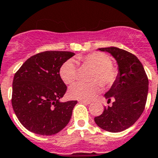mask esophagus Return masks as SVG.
Segmentation results:
<instances>
[{
	"label": "esophagus",
	"instance_id": "34e87169",
	"mask_svg": "<svg viewBox=\"0 0 158 158\" xmlns=\"http://www.w3.org/2000/svg\"><path fill=\"white\" fill-rule=\"evenodd\" d=\"M79 103L84 104V105H89V104L91 103L89 101H83V100H79Z\"/></svg>",
	"mask_w": 158,
	"mask_h": 158
}]
</instances>
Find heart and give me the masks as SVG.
I'll use <instances>...</instances> for the list:
<instances>
[{
    "instance_id": "1",
    "label": "heart",
    "mask_w": 158,
    "mask_h": 158,
    "mask_svg": "<svg viewBox=\"0 0 158 158\" xmlns=\"http://www.w3.org/2000/svg\"><path fill=\"white\" fill-rule=\"evenodd\" d=\"M77 59L83 64L95 68V72L92 76V80L95 82L91 83H75L68 91L70 98L89 101L101 91L100 81L102 85L109 87L116 81L118 70L113 66L112 60L106 53L101 52H91L85 56H79ZM59 74L65 83L71 84L74 83L78 77V70L74 60L69 59L65 61L60 68Z\"/></svg>"
}]
</instances>
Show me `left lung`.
Returning <instances> with one entry per match:
<instances>
[{"mask_svg": "<svg viewBox=\"0 0 158 158\" xmlns=\"http://www.w3.org/2000/svg\"><path fill=\"white\" fill-rule=\"evenodd\" d=\"M116 60L118 75L105 97L112 106L94 118L97 125L110 132H120L132 126L142 114L148 92V79L142 63L134 54L116 48H98Z\"/></svg>", "mask_w": 158, "mask_h": 158, "instance_id": "1", "label": "left lung"}]
</instances>
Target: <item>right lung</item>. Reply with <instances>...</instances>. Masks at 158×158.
Here are the masks:
<instances>
[{"mask_svg": "<svg viewBox=\"0 0 158 158\" xmlns=\"http://www.w3.org/2000/svg\"><path fill=\"white\" fill-rule=\"evenodd\" d=\"M75 55L67 51H45L23 64L13 80L12 106L24 127L42 135H52L70 122L77 101L61 102L66 85L59 71Z\"/></svg>", "mask_w": 158, "mask_h": 158, "instance_id": "1", "label": "right lung"}]
</instances>
